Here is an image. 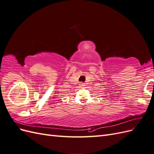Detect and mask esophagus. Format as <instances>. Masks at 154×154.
I'll return each mask as SVG.
<instances>
[{"label": "esophagus", "instance_id": "1", "mask_svg": "<svg viewBox=\"0 0 154 154\" xmlns=\"http://www.w3.org/2000/svg\"><path fill=\"white\" fill-rule=\"evenodd\" d=\"M79 85H80V87L81 88H83V87L85 86L84 83H80V84H79Z\"/></svg>", "mask_w": 154, "mask_h": 154}]
</instances>
